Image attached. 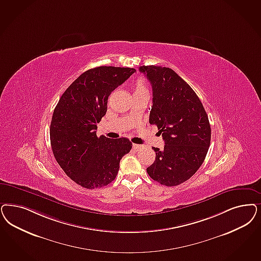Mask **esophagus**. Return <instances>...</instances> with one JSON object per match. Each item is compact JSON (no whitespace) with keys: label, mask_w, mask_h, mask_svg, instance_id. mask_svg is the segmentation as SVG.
Wrapping results in <instances>:
<instances>
[{"label":"esophagus","mask_w":261,"mask_h":261,"mask_svg":"<svg viewBox=\"0 0 261 261\" xmlns=\"http://www.w3.org/2000/svg\"><path fill=\"white\" fill-rule=\"evenodd\" d=\"M143 147H144V146H143V145H141V144H133V148H134L135 150H137V151L141 150Z\"/></svg>","instance_id":"1"}]
</instances>
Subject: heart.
Here are the masks:
<instances>
[{
  "instance_id": "b5f03b06",
  "label": "heart",
  "mask_w": 261,
  "mask_h": 261,
  "mask_svg": "<svg viewBox=\"0 0 261 261\" xmlns=\"http://www.w3.org/2000/svg\"><path fill=\"white\" fill-rule=\"evenodd\" d=\"M142 90H147L146 82L144 78H139L135 83V91H142Z\"/></svg>"
}]
</instances>
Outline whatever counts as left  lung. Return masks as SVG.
Returning a JSON list of instances; mask_svg holds the SVG:
<instances>
[{"mask_svg":"<svg viewBox=\"0 0 261 261\" xmlns=\"http://www.w3.org/2000/svg\"><path fill=\"white\" fill-rule=\"evenodd\" d=\"M139 70L152 86L149 123L158 127L165 141L163 149L153 147L155 161L146 171L162 185L177 186L205 159L211 140L206 112L196 92L171 68L144 65Z\"/></svg>","mask_w":261,"mask_h":261,"instance_id":"obj_1","label":"left lung"}]
</instances>
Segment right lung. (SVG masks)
<instances>
[{"label": "right lung", "instance_id": "add662e5", "mask_svg": "<svg viewBox=\"0 0 261 261\" xmlns=\"http://www.w3.org/2000/svg\"><path fill=\"white\" fill-rule=\"evenodd\" d=\"M136 71L98 66L81 74L63 92L53 113L50 140L55 158L74 182L87 189L115 180L121 158L132 148L126 138L96 135L112 91Z\"/></svg>", "mask_w": 261, "mask_h": 261}]
</instances>
